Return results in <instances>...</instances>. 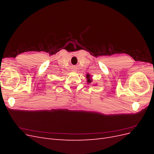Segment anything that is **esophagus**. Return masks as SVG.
Instances as JSON below:
<instances>
[{
  "instance_id": "esophagus-1",
  "label": "esophagus",
  "mask_w": 154,
  "mask_h": 154,
  "mask_svg": "<svg viewBox=\"0 0 154 154\" xmlns=\"http://www.w3.org/2000/svg\"><path fill=\"white\" fill-rule=\"evenodd\" d=\"M74 71V72H76V70H74V71Z\"/></svg>"
}]
</instances>
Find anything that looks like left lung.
<instances>
[{
  "mask_svg": "<svg viewBox=\"0 0 154 154\" xmlns=\"http://www.w3.org/2000/svg\"><path fill=\"white\" fill-rule=\"evenodd\" d=\"M86 78H87V83H91L92 80L91 79V74H87V76H86Z\"/></svg>",
  "mask_w": 154,
  "mask_h": 154,
  "instance_id": "obj_1",
  "label": "left lung"
}]
</instances>
